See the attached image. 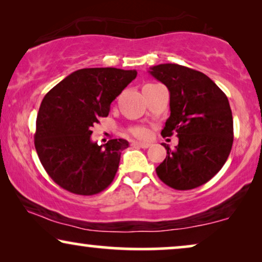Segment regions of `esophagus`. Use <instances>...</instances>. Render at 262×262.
Returning <instances> with one entry per match:
<instances>
[{
    "mask_svg": "<svg viewBox=\"0 0 262 262\" xmlns=\"http://www.w3.org/2000/svg\"><path fill=\"white\" fill-rule=\"evenodd\" d=\"M132 145L137 146V148H143V149H146L150 146L149 143H142V142H132Z\"/></svg>",
    "mask_w": 262,
    "mask_h": 262,
    "instance_id": "esophagus-1",
    "label": "esophagus"
}]
</instances>
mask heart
<instances>
[{
    "label": "heart",
    "mask_w": 262,
    "mask_h": 262,
    "mask_svg": "<svg viewBox=\"0 0 262 262\" xmlns=\"http://www.w3.org/2000/svg\"><path fill=\"white\" fill-rule=\"evenodd\" d=\"M131 134L138 138H145L148 136V130L145 127H135L131 130Z\"/></svg>",
    "instance_id": "heart-1"
}]
</instances>
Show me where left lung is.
<instances>
[{
    "label": "left lung",
    "instance_id": "8db88e82",
    "mask_svg": "<svg viewBox=\"0 0 262 262\" xmlns=\"http://www.w3.org/2000/svg\"><path fill=\"white\" fill-rule=\"evenodd\" d=\"M149 74L169 91L170 116L161 135L175 134L179 144L156 168L164 184L192 189L206 184L227 162L234 141V123L227 95L200 71L179 64L151 67Z\"/></svg>",
    "mask_w": 262,
    "mask_h": 262
}]
</instances>
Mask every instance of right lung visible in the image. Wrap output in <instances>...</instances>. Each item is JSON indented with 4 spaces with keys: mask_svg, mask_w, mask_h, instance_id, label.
Wrapping results in <instances>:
<instances>
[{
    "mask_svg": "<svg viewBox=\"0 0 262 262\" xmlns=\"http://www.w3.org/2000/svg\"><path fill=\"white\" fill-rule=\"evenodd\" d=\"M137 76L136 70L87 68L74 71L42 99L34 145L50 178L75 194L93 195L108 187L128 146L123 138L93 142L92 127L107 117L111 103Z\"/></svg>",
    "mask_w": 262,
    "mask_h": 262,
    "instance_id": "obj_1",
    "label": "right lung"
}]
</instances>
